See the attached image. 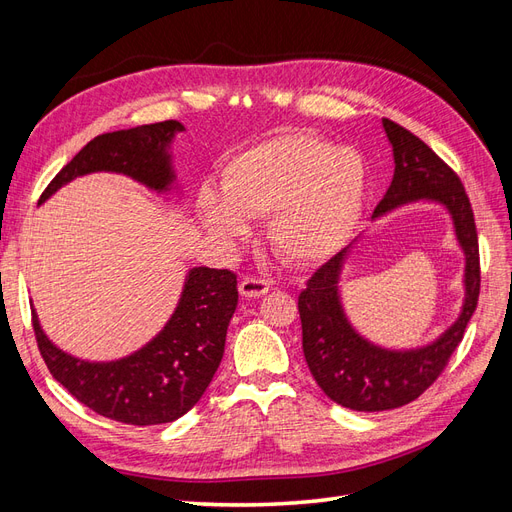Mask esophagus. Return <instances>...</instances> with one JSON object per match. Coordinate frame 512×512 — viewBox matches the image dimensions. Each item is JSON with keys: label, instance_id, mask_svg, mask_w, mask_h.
Here are the masks:
<instances>
[{"label": "esophagus", "instance_id": "esophagus-1", "mask_svg": "<svg viewBox=\"0 0 512 512\" xmlns=\"http://www.w3.org/2000/svg\"><path fill=\"white\" fill-rule=\"evenodd\" d=\"M269 290H271V284L267 280H256V277H243L239 284V292L247 299H258Z\"/></svg>", "mask_w": 512, "mask_h": 512}]
</instances>
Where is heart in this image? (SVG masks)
Segmentation results:
<instances>
[{"label": "heart", "instance_id": "b5f03b06", "mask_svg": "<svg viewBox=\"0 0 512 512\" xmlns=\"http://www.w3.org/2000/svg\"><path fill=\"white\" fill-rule=\"evenodd\" d=\"M222 194L198 192L205 230L222 245L267 218V243L294 267H314L337 254L361 222L367 170L352 149H335L309 132H282L235 153L220 177Z\"/></svg>", "mask_w": 512, "mask_h": 512}]
</instances>
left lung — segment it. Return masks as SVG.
<instances>
[{"label":"left lung","mask_w":512,"mask_h":512,"mask_svg":"<svg viewBox=\"0 0 512 512\" xmlns=\"http://www.w3.org/2000/svg\"><path fill=\"white\" fill-rule=\"evenodd\" d=\"M382 128L393 147L395 173L371 220L418 200L444 207L463 252V303L455 322L433 342L386 348L356 331L344 309L339 282L352 245L312 275L299 294L305 361L324 395L356 412L393 410L427 391L463 339L480 290L474 213L459 177L399 123L382 119Z\"/></svg>","instance_id":"8db88e82"}]
</instances>
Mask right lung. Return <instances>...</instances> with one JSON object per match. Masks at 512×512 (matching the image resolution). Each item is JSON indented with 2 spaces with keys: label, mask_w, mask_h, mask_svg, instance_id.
Instances as JSON below:
<instances>
[{
  "label": "right lung",
  "mask_w": 512,
  "mask_h": 512,
  "mask_svg": "<svg viewBox=\"0 0 512 512\" xmlns=\"http://www.w3.org/2000/svg\"><path fill=\"white\" fill-rule=\"evenodd\" d=\"M185 128L160 121L96 136L59 170L40 205L70 181L91 173H117L156 194L179 190L173 141ZM239 303L237 275L194 267L185 275L173 316L136 352L115 361H85L57 348L32 309L36 342L53 378L94 412L126 425L173 423L192 410L220 367L228 322Z\"/></svg>",
  "instance_id": "add662e5"
}]
</instances>
